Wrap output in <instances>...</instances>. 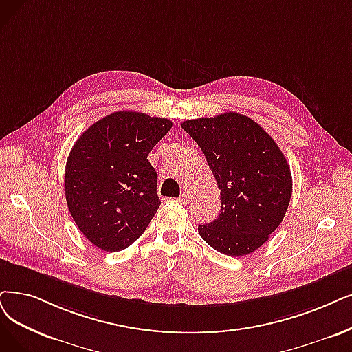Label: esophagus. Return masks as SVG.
<instances>
[{
	"label": "esophagus",
	"instance_id": "esophagus-1",
	"mask_svg": "<svg viewBox=\"0 0 352 352\" xmlns=\"http://www.w3.org/2000/svg\"><path fill=\"white\" fill-rule=\"evenodd\" d=\"M177 201H179V202H182V204H188V202L190 201V196H189V193H188V192H184V193H182V195L179 196Z\"/></svg>",
	"mask_w": 352,
	"mask_h": 352
}]
</instances>
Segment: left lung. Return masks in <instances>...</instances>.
<instances>
[{"label": "left lung", "mask_w": 352, "mask_h": 352, "mask_svg": "<svg viewBox=\"0 0 352 352\" xmlns=\"http://www.w3.org/2000/svg\"><path fill=\"white\" fill-rule=\"evenodd\" d=\"M182 129L204 151L221 190V214L199 225V235L231 257L256 251L283 221L292 198L282 150L261 125L236 112L188 120Z\"/></svg>", "instance_id": "8db88e82"}]
</instances>
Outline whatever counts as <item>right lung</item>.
I'll list each match as a JSON object with an SVG mask.
<instances>
[{"instance_id":"obj_1","label":"right lung","mask_w":352,"mask_h":352,"mask_svg":"<svg viewBox=\"0 0 352 352\" xmlns=\"http://www.w3.org/2000/svg\"><path fill=\"white\" fill-rule=\"evenodd\" d=\"M172 121L118 111L96 121L69 153L65 195L79 231L108 252L130 247L160 206L148 153Z\"/></svg>"}]
</instances>
